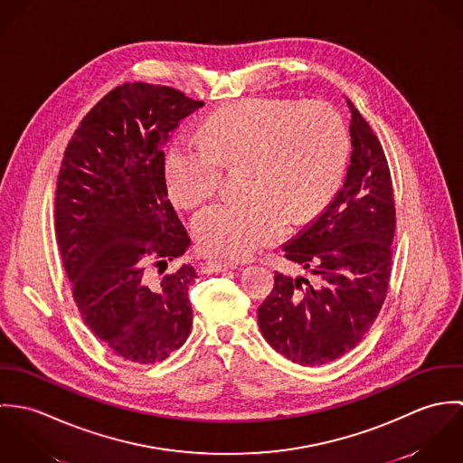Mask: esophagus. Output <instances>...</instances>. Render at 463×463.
<instances>
[{
	"mask_svg": "<svg viewBox=\"0 0 463 463\" xmlns=\"http://www.w3.org/2000/svg\"><path fill=\"white\" fill-rule=\"evenodd\" d=\"M228 269H237V264L233 262H224V260H206L201 265V272L210 274V272H221V270H228Z\"/></svg>",
	"mask_w": 463,
	"mask_h": 463,
	"instance_id": "34e87169",
	"label": "esophagus"
}]
</instances>
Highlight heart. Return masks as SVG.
Returning a JSON list of instances; mask_svg holds the SVG:
<instances>
[{
    "label": "heart",
    "mask_w": 463,
    "mask_h": 463,
    "mask_svg": "<svg viewBox=\"0 0 463 463\" xmlns=\"http://www.w3.org/2000/svg\"><path fill=\"white\" fill-rule=\"evenodd\" d=\"M345 162V125L328 103L251 98L215 112L201 138H175L164 169L171 199L193 208L215 193L222 167L244 165L248 198L212 203L193 222L204 253L242 260L276 241L288 219L317 215L336 193Z\"/></svg>",
    "instance_id": "1"
}]
</instances>
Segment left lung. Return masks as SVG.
<instances>
[{
	"mask_svg": "<svg viewBox=\"0 0 463 463\" xmlns=\"http://www.w3.org/2000/svg\"><path fill=\"white\" fill-rule=\"evenodd\" d=\"M351 164L326 210L283 246L285 259L314 274L276 270L259 308L265 340L299 365H323L351 351L376 321L392 270L396 203L383 147L347 99Z\"/></svg>",
	"mask_w": 463,
	"mask_h": 463,
	"instance_id": "8db88e82",
	"label": "left lung"
}]
</instances>
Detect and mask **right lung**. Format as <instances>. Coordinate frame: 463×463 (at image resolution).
Segmentation results:
<instances>
[{"mask_svg":"<svg viewBox=\"0 0 463 463\" xmlns=\"http://www.w3.org/2000/svg\"><path fill=\"white\" fill-rule=\"evenodd\" d=\"M203 105L127 81L80 121L61 164L55 230L72 299L89 330L133 364L165 360L193 328L198 274L185 264L165 272L191 239L167 199L162 144Z\"/></svg>","mask_w":463,"mask_h":463,"instance_id":"obj_1","label":"right lung"}]
</instances>
